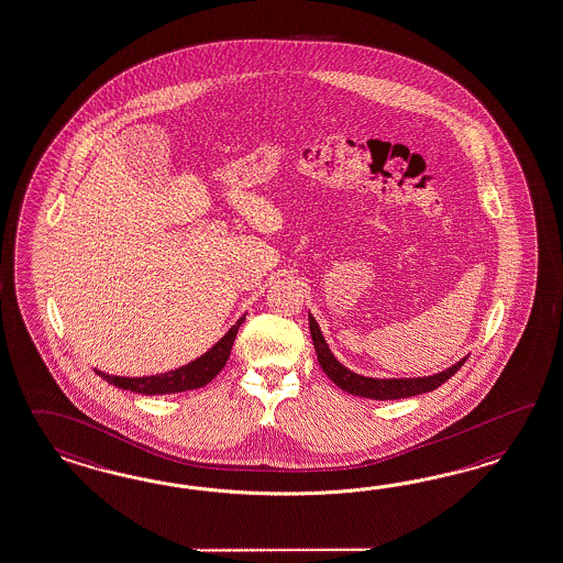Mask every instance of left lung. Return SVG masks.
<instances>
[{"label":"left lung","mask_w":563,"mask_h":563,"mask_svg":"<svg viewBox=\"0 0 563 563\" xmlns=\"http://www.w3.org/2000/svg\"><path fill=\"white\" fill-rule=\"evenodd\" d=\"M310 322V334L317 349L318 363L322 372L331 377L332 382L349 394H355L361 398H372V400H398V398H410L424 391H433L441 384H445L451 375L457 374L465 360L457 361L441 374L429 375V377H406V379H375V377H365V375L353 374L349 372L345 365H341L334 360L329 345L324 343V336L318 329L317 320L312 314H308Z\"/></svg>","instance_id":"1"}]
</instances>
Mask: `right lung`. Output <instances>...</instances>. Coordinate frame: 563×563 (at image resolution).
I'll list each match as a JSON object with an SVG mask.
<instances>
[{"instance_id":"add662e5","label":"right lung","mask_w":563,"mask_h":563,"mask_svg":"<svg viewBox=\"0 0 563 563\" xmlns=\"http://www.w3.org/2000/svg\"><path fill=\"white\" fill-rule=\"evenodd\" d=\"M243 320L245 317L239 318L231 331L227 332L208 353H203L200 360L191 361L188 365L174 369V372L148 375V377H118V375L103 374L98 369H96V374L115 388L130 389V391L146 394V396H159V394L163 396V394H177V391L202 388L208 382H212L220 374V369L227 365L234 336L239 332V327L243 324Z\"/></svg>"}]
</instances>
